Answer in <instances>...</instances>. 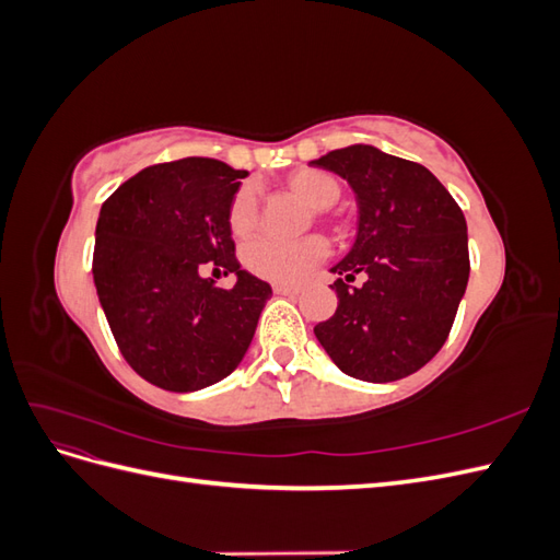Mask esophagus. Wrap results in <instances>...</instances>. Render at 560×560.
<instances>
[{
	"instance_id": "34e87169",
	"label": "esophagus",
	"mask_w": 560,
	"mask_h": 560,
	"mask_svg": "<svg viewBox=\"0 0 560 560\" xmlns=\"http://www.w3.org/2000/svg\"><path fill=\"white\" fill-rule=\"evenodd\" d=\"M273 292L280 294V296H294L301 292V287H294V284H273Z\"/></svg>"
}]
</instances>
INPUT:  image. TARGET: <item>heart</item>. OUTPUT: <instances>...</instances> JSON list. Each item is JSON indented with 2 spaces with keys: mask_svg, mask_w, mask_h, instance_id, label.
I'll return each mask as SVG.
<instances>
[{
  "mask_svg": "<svg viewBox=\"0 0 560 560\" xmlns=\"http://www.w3.org/2000/svg\"><path fill=\"white\" fill-rule=\"evenodd\" d=\"M292 194L301 196L315 210H327L341 198L343 186L334 175L315 167H301L284 179ZM259 224V198L252 184H243L229 202V229L235 238H245ZM329 245L322 235H308L301 241L257 238L245 245L243 264L254 276L270 282L294 284L306 278L311 270L325 261Z\"/></svg>",
  "mask_w": 560,
  "mask_h": 560,
  "instance_id": "obj_1",
  "label": "heart"
}]
</instances>
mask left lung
I'll list each match as a JSON object with an SVG mask.
<instances>
[{"label": "left lung", "mask_w": 560, "mask_h": 560, "mask_svg": "<svg viewBox=\"0 0 560 560\" xmlns=\"http://www.w3.org/2000/svg\"><path fill=\"white\" fill-rule=\"evenodd\" d=\"M343 177L358 200V235L331 266L336 313L315 327L343 374L389 383L425 366L446 343L469 280L467 222L425 165L350 144L311 161ZM358 275L362 288H348Z\"/></svg>", "instance_id": "8db88e82"}]
</instances>
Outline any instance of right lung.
Segmentation results:
<instances>
[{
  "mask_svg": "<svg viewBox=\"0 0 560 560\" xmlns=\"http://www.w3.org/2000/svg\"><path fill=\"white\" fill-rule=\"evenodd\" d=\"M245 171L214 159L144 167L103 202L93 280L126 362L151 385L194 393L238 366L273 294L235 259L229 202ZM208 260L231 291L202 279Z\"/></svg>",
  "mask_w": 560,
  "mask_h": 560,
  "instance_id": "1",
  "label": "right lung"
}]
</instances>
